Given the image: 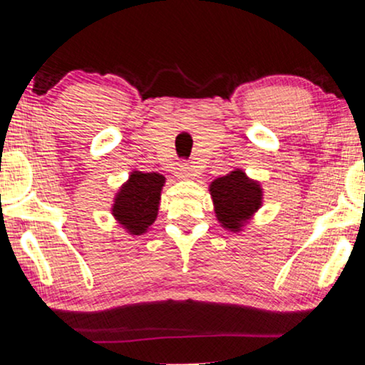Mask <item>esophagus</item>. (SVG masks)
<instances>
[{"label": "esophagus", "instance_id": "obj_1", "mask_svg": "<svg viewBox=\"0 0 365 365\" xmlns=\"http://www.w3.org/2000/svg\"><path fill=\"white\" fill-rule=\"evenodd\" d=\"M177 177L182 178V180H190V178L195 177V168H193L192 165H188V163H182L177 168Z\"/></svg>", "mask_w": 365, "mask_h": 365}]
</instances>
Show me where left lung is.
Here are the masks:
<instances>
[{
    "mask_svg": "<svg viewBox=\"0 0 365 365\" xmlns=\"http://www.w3.org/2000/svg\"><path fill=\"white\" fill-rule=\"evenodd\" d=\"M210 195L222 227L239 232L262 207L264 192L259 182L247 177L244 170L235 168L225 177L213 180Z\"/></svg>",
    "mask_w": 365,
    "mask_h": 365,
    "instance_id": "8db88e82",
    "label": "left lung"
}]
</instances>
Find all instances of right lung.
Masks as SVG:
<instances>
[{
  "instance_id": "obj_1",
  "label": "right lung",
  "mask_w": 365,
  "mask_h": 365,
  "mask_svg": "<svg viewBox=\"0 0 365 365\" xmlns=\"http://www.w3.org/2000/svg\"><path fill=\"white\" fill-rule=\"evenodd\" d=\"M165 177L160 173H143L135 170L120 187L111 207V215L132 235H142L158 215L160 195Z\"/></svg>"
}]
</instances>
